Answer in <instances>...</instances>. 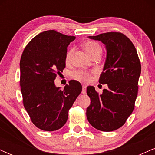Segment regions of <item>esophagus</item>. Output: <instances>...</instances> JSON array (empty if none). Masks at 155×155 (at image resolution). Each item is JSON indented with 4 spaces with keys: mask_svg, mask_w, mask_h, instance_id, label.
<instances>
[{
    "mask_svg": "<svg viewBox=\"0 0 155 155\" xmlns=\"http://www.w3.org/2000/svg\"><path fill=\"white\" fill-rule=\"evenodd\" d=\"M86 86H84V85H83L82 87V91H81V93L82 94H86Z\"/></svg>",
    "mask_w": 155,
    "mask_h": 155,
    "instance_id": "esophagus-1",
    "label": "esophagus"
}]
</instances>
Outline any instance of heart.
<instances>
[{"label": "heart", "mask_w": 155, "mask_h": 155, "mask_svg": "<svg viewBox=\"0 0 155 155\" xmlns=\"http://www.w3.org/2000/svg\"><path fill=\"white\" fill-rule=\"evenodd\" d=\"M83 47L85 51H87V53L91 58L97 54H101V51H102V48H101L100 44L94 41H88L85 42L84 44ZM74 48H71L68 50L66 54H65V62L66 63H69L71 61L72 55L74 54ZM72 75L74 79L83 81V82H87L90 79V74L87 72L82 71H76L73 73Z\"/></svg>", "instance_id": "obj_1"}]
</instances>
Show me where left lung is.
<instances>
[{"label": "left lung", "instance_id": "left-lung-1", "mask_svg": "<svg viewBox=\"0 0 155 155\" xmlns=\"http://www.w3.org/2000/svg\"><path fill=\"white\" fill-rule=\"evenodd\" d=\"M89 38L106 45L107 55L99 83L107 84L108 88L99 95L94 87H87L91 102L87 117L92 127L109 132L122 127L134 109L141 66L136 47L123 33L109 32Z\"/></svg>", "mask_w": 155, "mask_h": 155}]
</instances>
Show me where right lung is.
Segmentation results:
<instances>
[{
    "mask_svg": "<svg viewBox=\"0 0 155 155\" xmlns=\"http://www.w3.org/2000/svg\"><path fill=\"white\" fill-rule=\"evenodd\" d=\"M75 38L49 30L35 36L22 52L19 65L23 104L32 122L42 130H57L66 123L69 109L82 90L75 80L63 90L54 81L65 68L67 47Z\"/></svg>",
    "mask_w": 155,
    "mask_h": 155,
    "instance_id": "1",
    "label": "right lung"
}]
</instances>
